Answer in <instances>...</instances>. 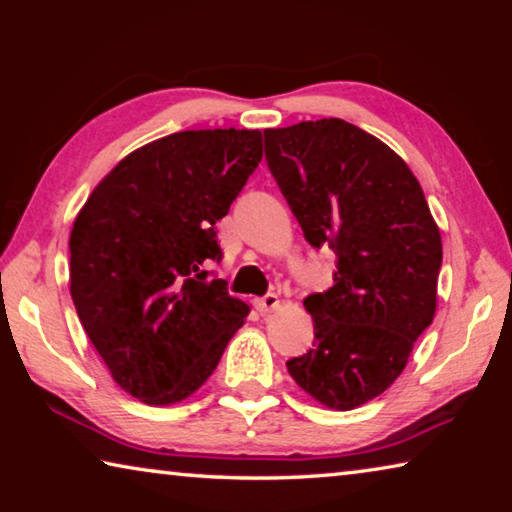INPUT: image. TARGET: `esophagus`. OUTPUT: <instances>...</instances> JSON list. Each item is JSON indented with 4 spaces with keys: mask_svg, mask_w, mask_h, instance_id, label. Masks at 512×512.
I'll return each instance as SVG.
<instances>
[{
    "mask_svg": "<svg viewBox=\"0 0 512 512\" xmlns=\"http://www.w3.org/2000/svg\"><path fill=\"white\" fill-rule=\"evenodd\" d=\"M255 307L262 311V314H268V311L280 307V298H277L275 293H266V296H262V298H255Z\"/></svg>",
    "mask_w": 512,
    "mask_h": 512,
    "instance_id": "esophagus-1",
    "label": "esophagus"
}]
</instances>
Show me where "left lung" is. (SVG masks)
Wrapping results in <instances>:
<instances>
[{
    "label": "left lung",
    "instance_id": "1",
    "mask_svg": "<svg viewBox=\"0 0 512 512\" xmlns=\"http://www.w3.org/2000/svg\"><path fill=\"white\" fill-rule=\"evenodd\" d=\"M264 153L302 235L336 255L311 293L314 343L287 361L314 400L350 411L386 391L436 314L443 244L422 187L395 151L343 119L266 128Z\"/></svg>",
    "mask_w": 512,
    "mask_h": 512
}]
</instances>
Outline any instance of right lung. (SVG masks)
I'll list each match as a JSON object with an SVG mask.
<instances>
[{"mask_svg": "<svg viewBox=\"0 0 512 512\" xmlns=\"http://www.w3.org/2000/svg\"><path fill=\"white\" fill-rule=\"evenodd\" d=\"M262 162L259 131H183L121 160L69 237V291L112 379L146 404L185 400L248 305L212 271L216 221Z\"/></svg>", "mask_w": 512, "mask_h": 512, "instance_id": "add662e5", "label": "right lung"}]
</instances>
